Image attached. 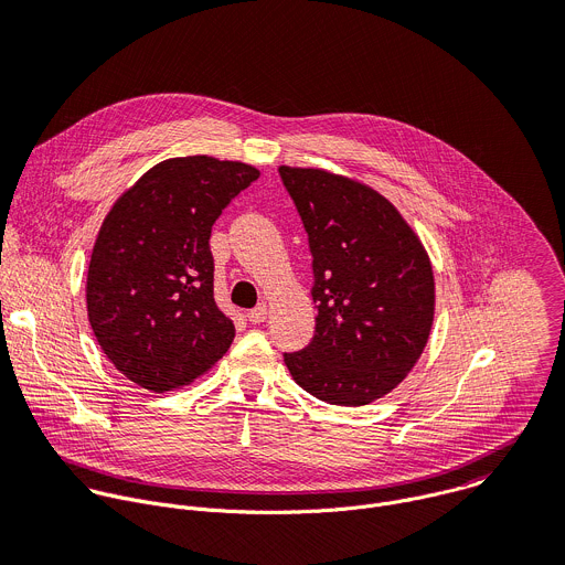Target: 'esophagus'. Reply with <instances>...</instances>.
Instances as JSON below:
<instances>
[{
    "instance_id": "34e87169",
    "label": "esophagus",
    "mask_w": 565,
    "mask_h": 565,
    "mask_svg": "<svg viewBox=\"0 0 565 565\" xmlns=\"http://www.w3.org/2000/svg\"><path fill=\"white\" fill-rule=\"evenodd\" d=\"M248 317H250L253 324H262V321H266V319H268V303H259V306H255V308L248 312Z\"/></svg>"
}]
</instances>
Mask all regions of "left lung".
Segmentation results:
<instances>
[{"label":"left lung","instance_id":"1","mask_svg":"<svg viewBox=\"0 0 565 565\" xmlns=\"http://www.w3.org/2000/svg\"><path fill=\"white\" fill-rule=\"evenodd\" d=\"M308 232L315 338L284 362L310 395L362 407L420 360L436 312L431 259L397 207L371 185L319 168H279Z\"/></svg>","mask_w":565,"mask_h":565}]
</instances>
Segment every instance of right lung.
<instances>
[{
  "mask_svg": "<svg viewBox=\"0 0 565 565\" xmlns=\"http://www.w3.org/2000/svg\"><path fill=\"white\" fill-rule=\"evenodd\" d=\"M259 170L214 156L168 158L107 212L87 273V315L109 362L166 393L205 375L234 324L214 301L212 225Z\"/></svg>",
  "mask_w": 565,
  "mask_h": 565,
  "instance_id": "right-lung-1",
  "label": "right lung"
}]
</instances>
